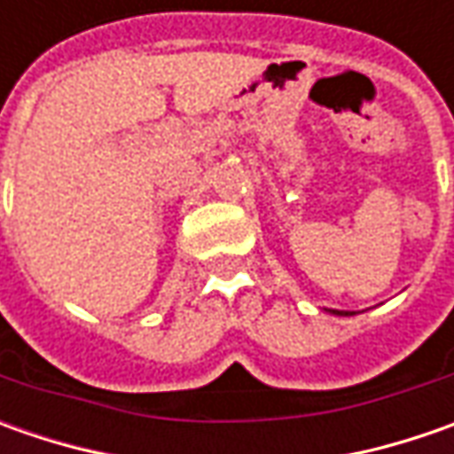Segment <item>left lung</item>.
Here are the masks:
<instances>
[{
    "instance_id": "left-lung-1",
    "label": "left lung",
    "mask_w": 454,
    "mask_h": 454,
    "mask_svg": "<svg viewBox=\"0 0 454 454\" xmlns=\"http://www.w3.org/2000/svg\"><path fill=\"white\" fill-rule=\"evenodd\" d=\"M328 313H333V316H356L354 310H336V308H325Z\"/></svg>"
}]
</instances>
